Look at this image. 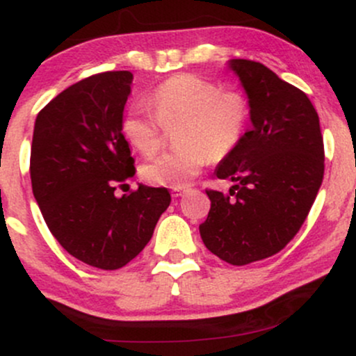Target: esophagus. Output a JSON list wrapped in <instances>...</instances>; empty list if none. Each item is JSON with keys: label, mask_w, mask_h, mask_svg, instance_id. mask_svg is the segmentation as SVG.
<instances>
[{"label": "esophagus", "mask_w": 356, "mask_h": 356, "mask_svg": "<svg viewBox=\"0 0 356 356\" xmlns=\"http://www.w3.org/2000/svg\"><path fill=\"white\" fill-rule=\"evenodd\" d=\"M182 194H186V189H172V197H181Z\"/></svg>", "instance_id": "34e87169"}]
</instances>
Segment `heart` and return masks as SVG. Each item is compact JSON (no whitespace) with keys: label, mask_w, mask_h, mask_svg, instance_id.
I'll return each mask as SVG.
<instances>
[{"label":"heart","mask_w":356,"mask_h":356,"mask_svg":"<svg viewBox=\"0 0 356 356\" xmlns=\"http://www.w3.org/2000/svg\"><path fill=\"white\" fill-rule=\"evenodd\" d=\"M147 107H132L122 132L142 155H152L162 144V129H175L181 147L142 165L140 174L152 186L182 189L211 161L229 155L246 134L248 99L238 90H222L197 75H175L159 85Z\"/></svg>","instance_id":"b5f03b06"}]
</instances>
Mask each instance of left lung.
<instances>
[{
    "instance_id": "obj_1",
    "label": "left lung",
    "mask_w": 356,
    "mask_h": 356,
    "mask_svg": "<svg viewBox=\"0 0 356 356\" xmlns=\"http://www.w3.org/2000/svg\"><path fill=\"white\" fill-rule=\"evenodd\" d=\"M227 67L246 92L252 127L216 167L234 186L206 191L211 211L199 232L212 254L244 266L280 252L300 231L323 182L325 149L306 93L257 61Z\"/></svg>"
}]
</instances>
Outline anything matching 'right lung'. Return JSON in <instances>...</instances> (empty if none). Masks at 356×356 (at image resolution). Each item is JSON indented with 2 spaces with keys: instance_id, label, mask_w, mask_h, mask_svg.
Segmentation results:
<instances>
[{
  "instance_id": "1",
  "label": "right lung",
  "mask_w": 356,
  "mask_h": 356,
  "mask_svg": "<svg viewBox=\"0 0 356 356\" xmlns=\"http://www.w3.org/2000/svg\"><path fill=\"white\" fill-rule=\"evenodd\" d=\"M130 72H105L72 85L38 113L31 142L33 195L48 229L81 263L118 269L138 256L170 204L165 187L138 184L122 134Z\"/></svg>"
}]
</instances>
